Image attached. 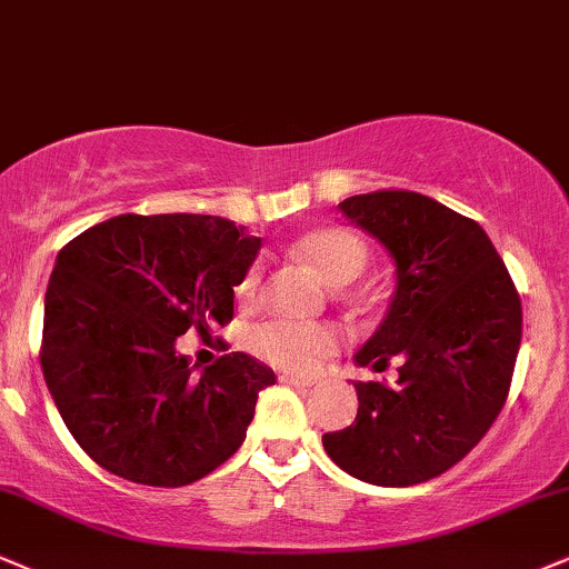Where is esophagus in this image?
<instances>
[{
  "mask_svg": "<svg viewBox=\"0 0 569 569\" xmlns=\"http://www.w3.org/2000/svg\"><path fill=\"white\" fill-rule=\"evenodd\" d=\"M279 380L292 385V388H311L313 380H308V377H298V375H282Z\"/></svg>",
  "mask_w": 569,
  "mask_h": 569,
  "instance_id": "obj_1",
  "label": "esophagus"
}]
</instances>
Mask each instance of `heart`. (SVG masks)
Returning a JSON list of instances; mask_svg holds the SVG:
<instances>
[{"label":"heart","instance_id":"b5f03b06","mask_svg":"<svg viewBox=\"0 0 569 569\" xmlns=\"http://www.w3.org/2000/svg\"><path fill=\"white\" fill-rule=\"evenodd\" d=\"M292 256L311 263L313 271L332 287H346L361 277L369 261L367 242L359 234L342 227H319L306 231L292 244ZM261 271L250 266L237 282L234 292L240 300H250L258 290ZM248 348L252 356L271 363V367L290 371H311L319 367L338 348V332L321 325H296V321H263L252 327L248 335Z\"/></svg>","mask_w":569,"mask_h":569}]
</instances>
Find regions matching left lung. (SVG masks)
I'll return each mask as SVG.
<instances>
[{
    "instance_id": "left-lung-1",
    "label": "left lung",
    "mask_w": 569,
    "mask_h": 569,
    "mask_svg": "<svg viewBox=\"0 0 569 569\" xmlns=\"http://www.w3.org/2000/svg\"><path fill=\"white\" fill-rule=\"evenodd\" d=\"M338 208L396 261L388 317L356 363L396 361L398 382H356V422L321 443L363 482L417 486L465 459L507 403L522 303L480 223L438 200L380 189Z\"/></svg>"
}]
</instances>
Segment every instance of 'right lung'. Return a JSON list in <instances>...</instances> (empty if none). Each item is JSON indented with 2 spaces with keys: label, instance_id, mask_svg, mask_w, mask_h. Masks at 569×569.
Returning <instances> with one entry per match:
<instances>
[{
  "label": "right lung",
  "instance_id": "add662e5",
  "mask_svg": "<svg viewBox=\"0 0 569 569\" xmlns=\"http://www.w3.org/2000/svg\"><path fill=\"white\" fill-rule=\"evenodd\" d=\"M258 250V237L219 216L123 213L58 252L41 371L62 422L102 469L179 488L242 446L273 371L237 350L194 375L177 338L229 325Z\"/></svg>",
  "mask_w": 569,
  "mask_h": 569
}]
</instances>
